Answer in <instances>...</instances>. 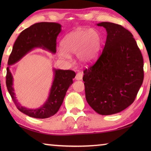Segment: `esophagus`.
I'll return each mask as SVG.
<instances>
[{
    "label": "esophagus",
    "instance_id": "obj_1",
    "mask_svg": "<svg viewBox=\"0 0 151 151\" xmlns=\"http://www.w3.org/2000/svg\"><path fill=\"white\" fill-rule=\"evenodd\" d=\"M83 73L78 72V73H76V76H75V79L77 81H79V80H81V79L83 78Z\"/></svg>",
    "mask_w": 151,
    "mask_h": 151
}]
</instances>
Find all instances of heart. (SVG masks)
<instances>
[{"label":"heart","mask_w":151,"mask_h":151,"mask_svg":"<svg viewBox=\"0 0 151 151\" xmlns=\"http://www.w3.org/2000/svg\"><path fill=\"white\" fill-rule=\"evenodd\" d=\"M101 37L98 31L92 29H78L63 38L58 56L64 59L70 58V55L77 54L78 59L83 64H91L100 54Z\"/></svg>","instance_id":"heart-1"}]
</instances>
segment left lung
Returning <instances> with one entry per match:
<instances>
[{
    "label": "left lung",
    "mask_w": 151,
    "mask_h": 151,
    "mask_svg": "<svg viewBox=\"0 0 151 151\" xmlns=\"http://www.w3.org/2000/svg\"><path fill=\"white\" fill-rule=\"evenodd\" d=\"M107 37L104 49L93 65L84 70L86 99L97 113L110 115L133 103L141 86L143 58L131 32L121 25L102 22Z\"/></svg>",
    "instance_id": "8db88e82"
}]
</instances>
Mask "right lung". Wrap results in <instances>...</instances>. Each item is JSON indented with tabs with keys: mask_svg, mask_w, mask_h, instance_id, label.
<instances>
[{
	"mask_svg": "<svg viewBox=\"0 0 151 151\" xmlns=\"http://www.w3.org/2000/svg\"><path fill=\"white\" fill-rule=\"evenodd\" d=\"M61 31V25L57 22H38L20 32L12 47L8 65H14L36 48H41L55 54L57 38ZM8 66L6 68V85L12 101L20 112L30 117L46 119L55 114L63 104L66 91L73 83L76 73L70 70L54 68V79L47 101L37 109L22 106L15 96L13 76Z\"/></svg>",
	"mask_w": 151,
	"mask_h": 151,
	"instance_id": "add662e5",
	"label": "right lung"
}]
</instances>
